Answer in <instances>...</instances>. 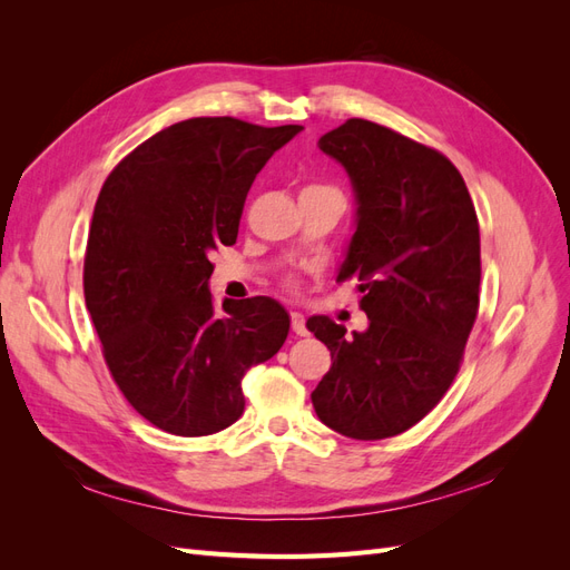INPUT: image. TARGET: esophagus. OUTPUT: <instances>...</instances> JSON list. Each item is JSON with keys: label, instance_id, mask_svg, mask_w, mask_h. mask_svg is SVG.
<instances>
[{"label": "esophagus", "instance_id": "1", "mask_svg": "<svg viewBox=\"0 0 570 570\" xmlns=\"http://www.w3.org/2000/svg\"><path fill=\"white\" fill-rule=\"evenodd\" d=\"M289 318H292V331H295L297 335H308V331H306V321H304V316L299 314V312H292L289 314Z\"/></svg>", "mask_w": 570, "mask_h": 570}]
</instances>
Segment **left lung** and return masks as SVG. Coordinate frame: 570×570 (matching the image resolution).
I'll return each instance as SVG.
<instances>
[{"instance_id": "obj_1", "label": "left lung", "mask_w": 570, "mask_h": 570, "mask_svg": "<svg viewBox=\"0 0 570 570\" xmlns=\"http://www.w3.org/2000/svg\"><path fill=\"white\" fill-rule=\"evenodd\" d=\"M318 147L352 180L337 281H358L368 327L306 321L333 358L312 402L335 433L385 440L428 416L459 373L480 299L475 206L450 159L371 120L350 118Z\"/></svg>"}]
</instances>
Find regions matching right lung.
Listing matches in <instances>:
<instances>
[{
  "instance_id": "1",
  "label": "right lung",
  "mask_w": 570,
  "mask_h": 570,
  "mask_svg": "<svg viewBox=\"0 0 570 570\" xmlns=\"http://www.w3.org/2000/svg\"><path fill=\"white\" fill-rule=\"evenodd\" d=\"M302 126L187 118L151 135L101 187L85 252V304L130 406L202 438L245 411V373L278 354L289 314L271 297L223 299L209 252L235 245L258 170Z\"/></svg>"
}]
</instances>
